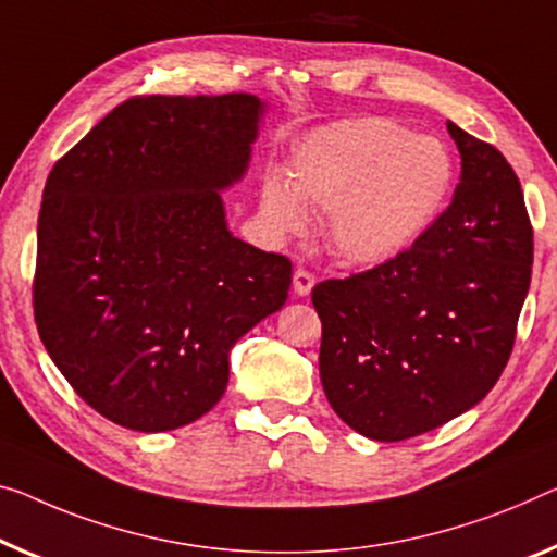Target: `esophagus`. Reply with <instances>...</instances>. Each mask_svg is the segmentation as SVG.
I'll list each match as a JSON object with an SVG mask.
<instances>
[{
    "instance_id": "34e87169",
    "label": "esophagus",
    "mask_w": 557,
    "mask_h": 557,
    "mask_svg": "<svg viewBox=\"0 0 557 557\" xmlns=\"http://www.w3.org/2000/svg\"><path fill=\"white\" fill-rule=\"evenodd\" d=\"M313 284H315L313 273H308L306 269H296V273H294V290H296V296L304 298V296L311 294Z\"/></svg>"
}]
</instances>
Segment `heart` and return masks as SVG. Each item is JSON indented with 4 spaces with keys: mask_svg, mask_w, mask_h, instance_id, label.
I'll return each mask as SVG.
<instances>
[{
    "mask_svg": "<svg viewBox=\"0 0 557 557\" xmlns=\"http://www.w3.org/2000/svg\"><path fill=\"white\" fill-rule=\"evenodd\" d=\"M453 184L456 164L438 136L386 116H350L306 132L284 176H263L259 219L271 236L286 238L306 231V203L326 207L333 249L358 267H381L431 231Z\"/></svg>",
    "mask_w": 557,
    "mask_h": 557,
    "instance_id": "heart-1",
    "label": "heart"
}]
</instances>
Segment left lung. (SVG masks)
Returning <instances> with one entry per match:
<instances>
[{"label":"left lung","instance_id":"1","mask_svg":"<svg viewBox=\"0 0 557 557\" xmlns=\"http://www.w3.org/2000/svg\"><path fill=\"white\" fill-rule=\"evenodd\" d=\"M460 153L450 207L413 249L313 288L323 393L371 441L433 431L491 393L530 288L533 228L503 153L448 122Z\"/></svg>","mask_w":557,"mask_h":557}]
</instances>
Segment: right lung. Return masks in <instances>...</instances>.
<instances>
[{
  "label": "right lung",
  "mask_w": 557,
  "mask_h": 557,
  "mask_svg": "<svg viewBox=\"0 0 557 557\" xmlns=\"http://www.w3.org/2000/svg\"><path fill=\"white\" fill-rule=\"evenodd\" d=\"M267 101L129 99L51 169L34 315L51 361L109 421L189 425L228 386L236 341L281 311L290 261L228 231Z\"/></svg>",
  "instance_id": "obj_1"
}]
</instances>
